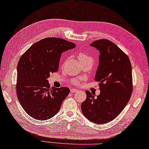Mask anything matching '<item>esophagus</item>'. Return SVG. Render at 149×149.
I'll list each match as a JSON object with an SVG mask.
<instances>
[{"instance_id": "obj_1", "label": "esophagus", "mask_w": 149, "mask_h": 149, "mask_svg": "<svg viewBox=\"0 0 149 149\" xmlns=\"http://www.w3.org/2000/svg\"><path fill=\"white\" fill-rule=\"evenodd\" d=\"M79 90H77V89H70V93H76V92H78Z\"/></svg>"}]
</instances>
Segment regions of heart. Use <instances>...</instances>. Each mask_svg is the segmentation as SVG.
I'll list each match as a JSON object with an SVG mask.
<instances>
[{
    "mask_svg": "<svg viewBox=\"0 0 149 149\" xmlns=\"http://www.w3.org/2000/svg\"><path fill=\"white\" fill-rule=\"evenodd\" d=\"M78 58H79V59L80 61H81V60H84V59H87V58H91L90 56H88V55H86V54H85L84 53H82V52H80L78 54ZM74 82L75 84H77V81H74Z\"/></svg>",
    "mask_w": 149,
    "mask_h": 149,
    "instance_id": "1",
    "label": "heart"
}]
</instances>
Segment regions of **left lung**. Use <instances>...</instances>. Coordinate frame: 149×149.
Listing matches in <instances>:
<instances>
[{"label":"left lung","mask_w":149,"mask_h":149,"mask_svg":"<svg viewBox=\"0 0 149 149\" xmlns=\"http://www.w3.org/2000/svg\"><path fill=\"white\" fill-rule=\"evenodd\" d=\"M90 46L100 52L95 80L100 81V94L86 91L81 104L84 116L96 124H105L116 118L128 102L133 91L130 59L114 43L107 39L94 41Z\"/></svg>","instance_id":"8db88e82"}]
</instances>
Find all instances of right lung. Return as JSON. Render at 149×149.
Masks as SVG:
<instances>
[{"instance_id":"1","label":"right lung","mask_w":149,"mask_h":149,"mask_svg":"<svg viewBox=\"0 0 149 149\" xmlns=\"http://www.w3.org/2000/svg\"><path fill=\"white\" fill-rule=\"evenodd\" d=\"M63 38H45L22 55L17 65L16 93L25 112L36 120H46L59 111L70 92L67 87L50 88L48 78L59 69L61 53L75 47Z\"/></svg>"}]
</instances>
